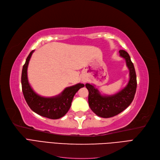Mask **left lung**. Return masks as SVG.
<instances>
[{"label":"left lung","mask_w":160,"mask_h":160,"mask_svg":"<svg viewBox=\"0 0 160 160\" xmlns=\"http://www.w3.org/2000/svg\"><path fill=\"white\" fill-rule=\"evenodd\" d=\"M119 52L120 57L125 59L129 71V82L122 90L113 95H102L93 85L85 84L89 91V107L101 118H109L122 112L132 103L136 92L137 79L133 62L126 51L120 50Z\"/></svg>","instance_id":"obj_1"}]
</instances>
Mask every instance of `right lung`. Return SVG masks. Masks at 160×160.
<instances>
[{
    "label": "right lung",
    "instance_id": "add662e5",
    "mask_svg": "<svg viewBox=\"0 0 160 160\" xmlns=\"http://www.w3.org/2000/svg\"><path fill=\"white\" fill-rule=\"evenodd\" d=\"M34 51H32L27 57L22 70L21 84L24 98L29 108L38 115L52 119H59L67 113L71 108L74 95L85 85L77 83L68 87L59 95L52 98H44L37 94L28 83L27 77L28 62Z\"/></svg>",
    "mask_w": 160,
    "mask_h": 160
}]
</instances>
